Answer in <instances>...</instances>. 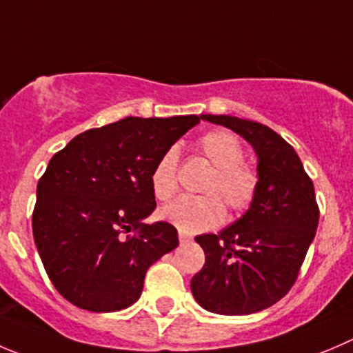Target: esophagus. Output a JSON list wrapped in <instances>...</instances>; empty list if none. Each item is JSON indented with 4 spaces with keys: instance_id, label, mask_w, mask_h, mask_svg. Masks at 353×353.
Wrapping results in <instances>:
<instances>
[{
    "instance_id": "obj_1",
    "label": "esophagus",
    "mask_w": 353,
    "mask_h": 353,
    "mask_svg": "<svg viewBox=\"0 0 353 353\" xmlns=\"http://www.w3.org/2000/svg\"><path fill=\"white\" fill-rule=\"evenodd\" d=\"M191 239H193V238H191L190 234H186V232L179 231V243H181V245H186V243H190Z\"/></svg>"
}]
</instances>
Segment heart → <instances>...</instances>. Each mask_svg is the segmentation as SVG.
Returning <instances> with one entry per match:
<instances>
[{"label": "heart", "mask_w": 353, "mask_h": 353, "mask_svg": "<svg viewBox=\"0 0 353 353\" xmlns=\"http://www.w3.org/2000/svg\"><path fill=\"white\" fill-rule=\"evenodd\" d=\"M198 148L215 167L203 191L207 194H184L160 210V217L186 234L208 231L224 221L225 208L245 210L252 205L259 186L255 169L243 160L241 141L229 131H210L198 139ZM177 152L167 150L150 174V186L157 200H169L177 190Z\"/></svg>", "instance_id": "obj_1"}]
</instances>
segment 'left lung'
Instances as JSON below:
<instances>
[{
    "label": "left lung",
    "mask_w": 353,
    "mask_h": 353,
    "mask_svg": "<svg viewBox=\"0 0 353 353\" xmlns=\"http://www.w3.org/2000/svg\"><path fill=\"white\" fill-rule=\"evenodd\" d=\"M252 145L259 186L248 210L219 234H200L205 265L191 293L205 310L248 316L274 305L296 281L316 236L314 184L290 143L268 125L231 115H200Z\"/></svg>",
    "instance_id": "obj_1"
}]
</instances>
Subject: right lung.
Masks as SVG:
<instances>
[{
	"mask_svg": "<svg viewBox=\"0 0 353 353\" xmlns=\"http://www.w3.org/2000/svg\"><path fill=\"white\" fill-rule=\"evenodd\" d=\"M198 115L125 117L75 136L37 183L32 232L63 299L91 312L138 302L148 268L177 245L169 222L145 224L157 201L150 174Z\"/></svg>",
	"mask_w": 353,
	"mask_h": 353,
	"instance_id": "right-lung-1",
	"label": "right lung"
}]
</instances>
